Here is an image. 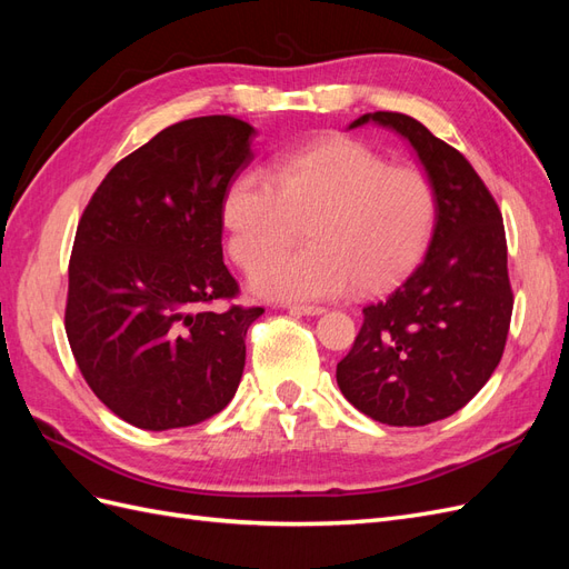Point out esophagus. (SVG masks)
I'll return each instance as SVG.
<instances>
[{"instance_id":"1","label":"esophagus","mask_w":569,"mask_h":569,"mask_svg":"<svg viewBox=\"0 0 569 569\" xmlns=\"http://www.w3.org/2000/svg\"><path fill=\"white\" fill-rule=\"evenodd\" d=\"M289 313H295V316H322L325 313V308L322 306H303V303H289V306H284Z\"/></svg>"}]
</instances>
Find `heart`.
Returning a JSON list of instances; mask_svg holds the SVG:
<instances>
[{
    "instance_id": "b5f03b06",
    "label": "heart",
    "mask_w": 569,
    "mask_h": 569,
    "mask_svg": "<svg viewBox=\"0 0 569 569\" xmlns=\"http://www.w3.org/2000/svg\"><path fill=\"white\" fill-rule=\"evenodd\" d=\"M435 220L437 194L422 170L389 166L380 151L339 134L278 159L270 180L234 178L222 197L232 258L242 268L261 260L251 289L278 301L393 284L420 261ZM303 227L312 244L281 252Z\"/></svg>"
}]
</instances>
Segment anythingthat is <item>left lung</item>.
<instances>
[{"instance_id": "left-lung-1", "label": "left lung", "mask_w": 569, "mask_h": 569, "mask_svg": "<svg viewBox=\"0 0 569 569\" xmlns=\"http://www.w3.org/2000/svg\"><path fill=\"white\" fill-rule=\"evenodd\" d=\"M401 134L437 194V220L418 268L382 301L337 363V385L363 416L420 427L453 416L489 382L512 316L503 216L460 151L416 118L375 111L349 130Z\"/></svg>"}]
</instances>
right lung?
Wrapping results in <instances>:
<instances>
[{
  "label": "right lung",
  "instance_id": "1",
  "mask_svg": "<svg viewBox=\"0 0 569 569\" xmlns=\"http://www.w3.org/2000/svg\"><path fill=\"white\" fill-rule=\"evenodd\" d=\"M256 130L201 116L118 161L84 209L68 266L66 335L84 382L120 420L149 432L226 408L263 308L232 299L222 263V197L253 161Z\"/></svg>",
  "mask_w": 569,
  "mask_h": 569
}]
</instances>
